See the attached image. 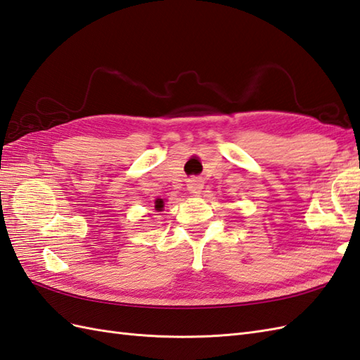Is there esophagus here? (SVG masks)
Returning <instances> with one entry per match:
<instances>
[{
  "mask_svg": "<svg viewBox=\"0 0 360 360\" xmlns=\"http://www.w3.org/2000/svg\"><path fill=\"white\" fill-rule=\"evenodd\" d=\"M186 186L192 195H200L201 189H203V181L201 179H188Z\"/></svg>",
  "mask_w": 360,
  "mask_h": 360,
  "instance_id": "34e87169",
  "label": "esophagus"
}]
</instances>
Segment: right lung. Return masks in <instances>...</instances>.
I'll use <instances>...</instances> for the list:
<instances>
[{"label":"right lung","mask_w":360,"mask_h":360,"mask_svg":"<svg viewBox=\"0 0 360 360\" xmlns=\"http://www.w3.org/2000/svg\"><path fill=\"white\" fill-rule=\"evenodd\" d=\"M163 206H165V201L162 200V198H157L155 200V210H159V212H160V210H163Z\"/></svg>","instance_id":"1"}]
</instances>
